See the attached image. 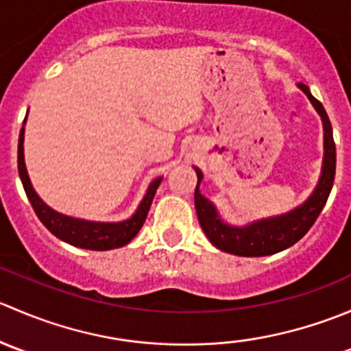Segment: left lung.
Segmentation results:
<instances>
[{
    "mask_svg": "<svg viewBox=\"0 0 351 351\" xmlns=\"http://www.w3.org/2000/svg\"><path fill=\"white\" fill-rule=\"evenodd\" d=\"M297 86L307 95V98H309L311 104L314 105L316 112L321 115V120H323L324 158L319 182H317L311 197L293 210L277 215V217L261 219V221H254L246 226H241V228H236V226L226 224L221 215H219L215 205L202 195L198 186H200L204 175H202L200 169L195 168L198 178L195 189L198 222H200L202 231L205 232L208 241L214 244L217 250L238 254V256H267V254L284 251L306 236V232L313 228L323 207L326 205L336 171V146L335 141H332L331 122L328 119L326 110H324L319 100H316L311 95L309 88L304 83H299Z\"/></svg>",
    "mask_w": 351,
    "mask_h": 351,
    "instance_id": "1",
    "label": "left lung"
}]
</instances>
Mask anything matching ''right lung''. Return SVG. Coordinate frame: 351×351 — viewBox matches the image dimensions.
<instances>
[{"label": "right lung", "instance_id": "1", "mask_svg": "<svg viewBox=\"0 0 351 351\" xmlns=\"http://www.w3.org/2000/svg\"><path fill=\"white\" fill-rule=\"evenodd\" d=\"M27 120V117H25ZM23 120V123H25ZM23 134L25 129L22 127L19 137V173L20 180L23 183L25 193H27L28 200H30L32 207H34L35 214L40 219L42 224L56 236V238L62 239L64 243L73 244L76 247H83V250H93V251H107L113 247L125 246L127 243L132 241L137 236V232L143 228L144 221L147 217L153 198L156 195L159 183H161V176L151 182L147 186V192L141 200L139 207L134 212V215L127 221L122 222H93V221H83V219H74L69 215L59 214L54 208L49 207L37 192L32 186L30 178H28L27 166H25V156H23Z\"/></svg>", "mask_w": 351, "mask_h": 351}]
</instances>
